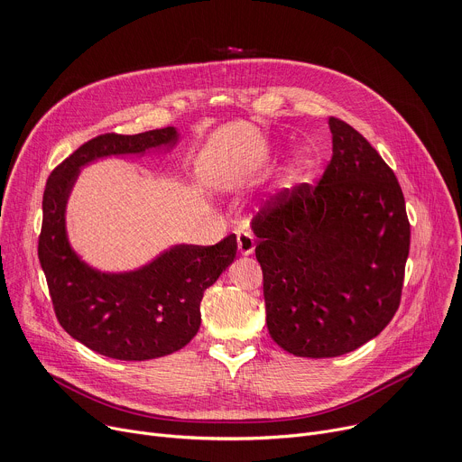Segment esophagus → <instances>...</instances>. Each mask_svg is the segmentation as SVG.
Wrapping results in <instances>:
<instances>
[{"label": "esophagus", "mask_w": 462, "mask_h": 462, "mask_svg": "<svg viewBox=\"0 0 462 462\" xmlns=\"http://www.w3.org/2000/svg\"><path fill=\"white\" fill-rule=\"evenodd\" d=\"M237 248H239V253H241L243 256H250V254H253L254 248H256L254 236L250 234V232H239V234H237Z\"/></svg>", "instance_id": "obj_1"}]
</instances>
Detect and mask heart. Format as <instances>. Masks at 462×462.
I'll list each match as a JSON object with an SVG mask.
<instances>
[{
    "instance_id": "heart-1",
    "label": "heart",
    "mask_w": 462,
    "mask_h": 462,
    "mask_svg": "<svg viewBox=\"0 0 462 462\" xmlns=\"http://www.w3.org/2000/svg\"><path fill=\"white\" fill-rule=\"evenodd\" d=\"M297 171H299V170H297Z\"/></svg>"
}]
</instances>
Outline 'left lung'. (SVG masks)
<instances>
[{
    "label": "left lung",
    "mask_w": 462,
    "mask_h": 462,
    "mask_svg": "<svg viewBox=\"0 0 462 462\" xmlns=\"http://www.w3.org/2000/svg\"><path fill=\"white\" fill-rule=\"evenodd\" d=\"M319 184L280 191L253 219L267 328L299 357L348 354L393 320L411 225L394 171L354 127L329 117Z\"/></svg>",
    "instance_id": "8db88e82"
}]
</instances>
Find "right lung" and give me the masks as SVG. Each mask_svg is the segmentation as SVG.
<instances>
[{
	"instance_id": "right-lung-1",
	"label": "right lung",
	"mask_w": 462,
	"mask_h": 462,
	"mask_svg": "<svg viewBox=\"0 0 462 462\" xmlns=\"http://www.w3.org/2000/svg\"><path fill=\"white\" fill-rule=\"evenodd\" d=\"M177 138L173 127L96 136L59 163L46 184L38 260L57 320L73 339L112 359L145 361L184 348L199 331L204 291L237 253L230 234L212 246L177 245L134 273L103 274L69 248L64 212L79 167L101 156L173 145Z\"/></svg>"
}]
</instances>
